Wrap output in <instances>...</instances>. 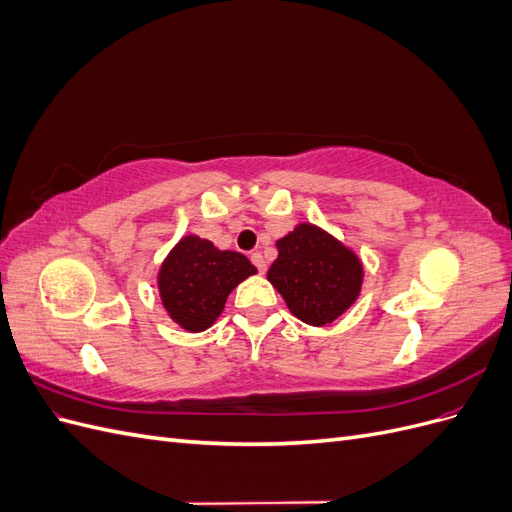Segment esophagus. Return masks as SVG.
Wrapping results in <instances>:
<instances>
[{"mask_svg":"<svg viewBox=\"0 0 512 512\" xmlns=\"http://www.w3.org/2000/svg\"><path fill=\"white\" fill-rule=\"evenodd\" d=\"M252 262L256 265V269H258V273H265L267 271V260H265V256H262L260 252H252Z\"/></svg>","mask_w":512,"mask_h":512,"instance_id":"34e87169","label":"esophagus"}]
</instances>
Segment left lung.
Here are the masks:
<instances>
[{"instance_id": "left-lung-1", "label": "left lung", "mask_w": 512, "mask_h": 512, "mask_svg": "<svg viewBox=\"0 0 512 512\" xmlns=\"http://www.w3.org/2000/svg\"><path fill=\"white\" fill-rule=\"evenodd\" d=\"M277 252L269 282L299 320L322 327L342 316L359 297L361 260L329 232L299 224L277 241Z\"/></svg>"}]
</instances>
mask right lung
Masks as SVG:
<instances>
[{"mask_svg": "<svg viewBox=\"0 0 512 512\" xmlns=\"http://www.w3.org/2000/svg\"><path fill=\"white\" fill-rule=\"evenodd\" d=\"M256 267L239 252H222L211 241L183 237L168 254L158 275L160 297L177 324L185 331L209 329L222 314L232 288Z\"/></svg>", "mask_w": 512, "mask_h": 512, "instance_id": "obj_1", "label": "right lung"}]
</instances>
